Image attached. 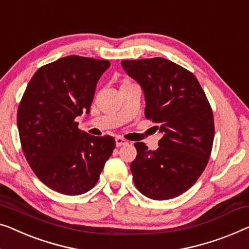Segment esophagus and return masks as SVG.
I'll return each mask as SVG.
<instances>
[{"label": "esophagus", "instance_id": "34e87169", "mask_svg": "<svg viewBox=\"0 0 249 249\" xmlns=\"http://www.w3.org/2000/svg\"><path fill=\"white\" fill-rule=\"evenodd\" d=\"M128 142L124 138H120V137H118V138H116V145L117 147H121V146H124L127 145Z\"/></svg>", "mask_w": 249, "mask_h": 249}]
</instances>
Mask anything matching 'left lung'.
Masks as SVG:
<instances>
[{
	"instance_id": "1",
	"label": "left lung",
	"mask_w": 249,
	"mask_h": 249,
	"mask_svg": "<svg viewBox=\"0 0 249 249\" xmlns=\"http://www.w3.org/2000/svg\"><path fill=\"white\" fill-rule=\"evenodd\" d=\"M124 70L145 93V116L163 133L157 150L136 142L133 183L153 200L181 196L197 181L210 158L213 113L193 73L171 60H122Z\"/></svg>"
}]
</instances>
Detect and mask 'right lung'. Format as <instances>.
Instances as JSON below:
<instances>
[{"instance_id": "right-lung-1", "label": "right lung", "mask_w": 249, "mask_h": 249, "mask_svg": "<svg viewBox=\"0 0 249 249\" xmlns=\"http://www.w3.org/2000/svg\"><path fill=\"white\" fill-rule=\"evenodd\" d=\"M109 60L67 56L34 74L18 107L17 124L28 164L40 181L66 196L98 183L116 147L111 136L94 137L75 120L89 113L96 83Z\"/></svg>"}]
</instances>
